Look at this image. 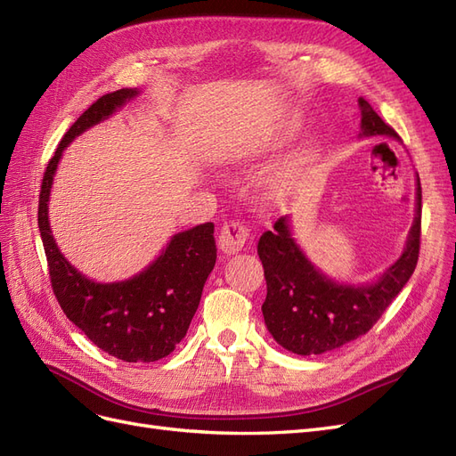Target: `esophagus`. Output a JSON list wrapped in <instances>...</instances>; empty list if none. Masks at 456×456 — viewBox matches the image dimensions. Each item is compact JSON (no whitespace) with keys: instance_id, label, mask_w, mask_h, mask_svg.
<instances>
[{"instance_id":"obj_1","label":"esophagus","mask_w":456,"mask_h":456,"mask_svg":"<svg viewBox=\"0 0 456 456\" xmlns=\"http://www.w3.org/2000/svg\"><path fill=\"white\" fill-rule=\"evenodd\" d=\"M249 228H247L243 223H236V220H230V223H224V226L220 228V236H218V245L226 255H233L243 249L245 241L249 240Z\"/></svg>"}]
</instances>
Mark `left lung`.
Instances as JSON below:
<instances>
[{
    "instance_id": "1",
    "label": "left lung",
    "mask_w": 456,
    "mask_h": 456,
    "mask_svg": "<svg viewBox=\"0 0 456 456\" xmlns=\"http://www.w3.org/2000/svg\"><path fill=\"white\" fill-rule=\"evenodd\" d=\"M357 104L362 110V136L399 139L365 99H360ZM420 207L422 190L420 181H417V216L403 255L375 283L362 287L340 285L325 278L295 243L289 218L275 220L273 228L262 233L256 247L268 291L262 315L275 342L293 354L312 355L337 350L365 335L417 268Z\"/></svg>"
}]
</instances>
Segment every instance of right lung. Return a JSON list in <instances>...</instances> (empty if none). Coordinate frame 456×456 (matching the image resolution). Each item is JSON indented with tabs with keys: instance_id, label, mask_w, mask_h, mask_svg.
<instances>
[{
	"instance_id": "1",
	"label": "right lung",
	"mask_w": 456,
	"mask_h": 456,
	"mask_svg": "<svg viewBox=\"0 0 456 456\" xmlns=\"http://www.w3.org/2000/svg\"><path fill=\"white\" fill-rule=\"evenodd\" d=\"M136 94L139 91L129 87L102 94L66 131L44 173L37 224L53 293L68 320L102 352L129 363H148L169 355L186 335L200 306L203 285L216 262L215 224L205 223L176 233L165 251L131 280L96 283L62 256L53 240L47 216L53 176L62 150Z\"/></svg>"
}]
</instances>
